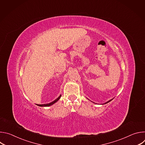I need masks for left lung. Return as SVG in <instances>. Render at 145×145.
Wrapping results in <instances>:
<instances>
[{
  "instance_id": "left-lung-1",
  "label": "left lung",
  "mask_w": 145,
  "mask_h": 145,
  "mask_svg": "<svg viewBox=\"0 0 145 145\" xmlns=\"http://www.w3.org/2000/svg\"><path fill=\"white\" fill-rule=\"evenodd\" d=\"M112 99H111V100H109V101H107V102H106V103H104V104H102V105H105V104H106V103H108V102H110V101H111V100H112ZM88 100H89V99H88ZM90 101H91V100H90ZM92 102H93V101H92ZM93 103H94V102H93ZM95 104H97V103H95Z\"/></svg>"
}]
</instances>
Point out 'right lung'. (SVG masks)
Wrapping results in <instances>:
<instances>
[{
    "instance_id": "right-lung-1",
    "label": "right lung",
    "mask_w": 145,
    "mask_h": 145,
    "mask_svg": "<svg viewBox=\"0 0 145 145\" xmlns=\"http://www.w3.org/2000/svg\"><path fill=\"white\" fill-rule=\"evenodd\" d=\"M61 96V95H60L56 99H55L54 101H53L52 102H50L49 103H48V104H43V105H37V106H40V107H49V106H50L52 105H53V104H54L55 103H56L57 101H58V100L60 99Z\"/></svg>"
}]
</instances>
